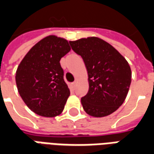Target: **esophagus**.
Here are the masks:
<instances>
[{"mask_svg":"<svg viewBox=\"0 0 154 154\" xmlns=\"http://www.w3.org/2000/svg\"><path fill=\"white\" fill-rule=\"evenodd\" d=\"M76 87H77V82H72V87L73 89H75V88H76Z\"/></svg>","mask_w":154,"mask_h":154,"instance_id":"obj_1","label":"esophagus"}]
</instances>
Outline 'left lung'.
<instances>
[{"label": "left lung", "mask_w": 154, "mask_h": 154, "mask_svg": "<svg viewBox=\"0 0 154 154\" xmlns=\"http://www.w3.org/2000/svg\"><path fill=\"white\" fill-rule=\"evenodd\" d=\"M82 56L88 75L89 90L81 102L84 110L93 117L115 112L125 100L132 72L119 51L98 37L82 38L69 42Z\"/></svg>", "instance_id": "8db88e82"}]
</instances>
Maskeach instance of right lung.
<instances>
[{"label": "right lung", "mask_w": 154, "mask_h": 154, "mask_svg": "<svg viewBox=\"0 0 154 154\" xmlns=\"http://www.w3.org/2000/svg\"><path fill=\"white\" fill-rule=\"evenodd\" d=\"M70 50L67 39L48 35L35 44L19 64L15 82L20 96L38 116L55 117L63 110L70 91L59 62Z\"/></svg>", "instance_id": "add662e5"}]
</instances>
